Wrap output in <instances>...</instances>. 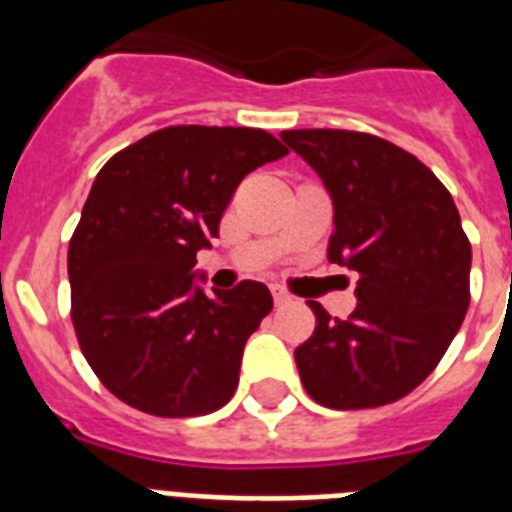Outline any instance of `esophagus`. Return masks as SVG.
Wrapping results in <instances>:
<instances>
[{
  "mask_svg": "<svg viewBox=\"0 0 512 512\" xmlns=\"http://www.w3.org/2000/svg\"><path fill=\"white\" fill-rule=\"evenodd\" d=\"M273 303H276V305H287V303H292V297H289L287 292H284V289H281V287H273Z\"/></svg>",
  "mask_w": 512,
  "mask_h": 512,
  "instance_id": "34e87169",
  "label": "esophagus"
}]
</instances>
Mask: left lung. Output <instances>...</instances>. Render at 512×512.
<instances>
[{"instance_id":"1","label":"left lung","mask_w":512,"mask_h":512,"mask_svg":"<svg viewBox=\"0 0 512 512\" xmlns=\"http://www.w3.org/2000/svg\"><path fill=\"white\" fill-rule=\"evenodd\" d=\"M335 209L329 263L358 273L356 311L295 350L300 380L329 409H372L428 377L470 303V241L441 180L404 148L366 132L287 130Z\"/></svg>"}]
</instances>
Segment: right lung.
Here are the masks:
<instances>
[{
	"label": "right lung",
	"mask_w": 512,
	"mask_h": 512,
	"mask_svg": "<svg viewBox=\"0 0 512 512\" xmlns=\"http://www.w3.org/2000/svg\"><path fill=\"white\" fill-rule=\"evenodd\" d=\"M287 154L252 127H167L111 156L68 244L71 319L92 372L156 417L231 401L249 335L271 313L260 281L204 292L209 249L233 193Z\"/></svg>",
	"instance_id": "1"
}]
</instances>
